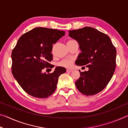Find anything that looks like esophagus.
<instances>
[{
	"mask_svg": "<svg viewBox=\"0 0 128 128\" xmlns=\"http://www.w3.org/2000/svg\"><path fill=\"white\" fill-rule=\"evenodd\" d=\"M72 71H73V70H72V69H66L67 72H72Z\"/></svg>",
	"mask_w": 128,
	"mask_h": 128,
	"instance_id": "1",
	"label": "esophagus"
}]
</instances>
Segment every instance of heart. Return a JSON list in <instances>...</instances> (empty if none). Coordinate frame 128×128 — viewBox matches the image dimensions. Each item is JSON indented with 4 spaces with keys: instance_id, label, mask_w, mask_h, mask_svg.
I'll use <instances>...</instances> for the list:
<instances>
[{
    "instance_id": "b5f03b06",
    "label": "heart",
    "mask_w": 128,
    "mask_h": 128,
    "mask_svg": "<svg viewBox=\"0 0 128 128\" xmlns=\"http://www.w3.org/2000/svg\"><path fill=\"white\" fill-rule=\"evenodd\" d=\"M73 40H69L68 42H70V41H73ZM72 64H73V60L72 59L62 60L59 63V66H62L66 67V68H70V67L72 66Z\"/></svg>"
}]
</instances>
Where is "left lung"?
Here are the masks:
<instances>
[{
	"label": "left lung",
	"mask_w": 128,
	"mask_h": 128,
	"mask_svg": "<svg viewBox=\"0 0 128 128\" xmlns=\"http://www.w3.org/2000/svg\"><path fill=\"white\" fill-rule=\"evenodd\" d=\"M69 36L78 43L81 52L76 64L88 67L80 71L75 82L82 94L93 95L104 88L111 80L116 68V50L107 34L91 27L69 30ZM85 68V66H83Z\"/></svg>",
	"instance_id": "obj_1"
}]
</instances>
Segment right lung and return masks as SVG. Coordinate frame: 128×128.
I'll return each mask as SVG.
<instances>
[{
	"label": "right lung",
	"instance_id": "1",
	"mask_svg": "<svg viewBox=\"0 0 128 128\" xmlns=\"http://www.w3.org/2000/svg\"><path fill=\"white\" fill-rule=\"evenodd\" d=\"M64 36V31L39 27L24 34L17 41L11 54L12 73L31 96H50L56 90L59 76L66 72L63 67L58 66L50 74L42 73L43 69L53 68L50 63L52 60V44Z\"/></svg>",
	"mask_w": 128,
	"mask_h": 128
}]
</instances>
